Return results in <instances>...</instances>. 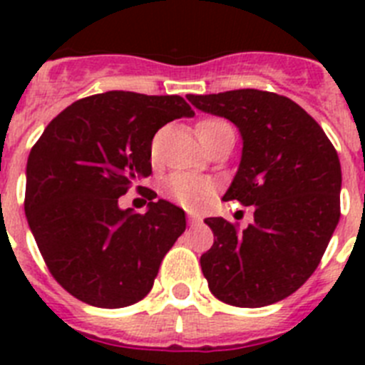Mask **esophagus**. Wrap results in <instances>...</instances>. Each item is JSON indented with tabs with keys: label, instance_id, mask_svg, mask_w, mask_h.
Returning a JSON list of instances; mask_svg holds the SVG:
<instances>
[{
	"label": "esophagus",
	"instance_id": "1",
	"mask_svg": "<svg viewBox=\"0 0 365 365\" xmlns=\"http://www.w3.org/2000/svg\"><path fill=\"white\" fill-rule=\"evenodd\" d=\"M188 221H190V225H195V222H201V217H199L197 214H192V212H190Z\"/></svg>",
	"mask_w": 365,
	"mask_h": 365
}]
</instances>
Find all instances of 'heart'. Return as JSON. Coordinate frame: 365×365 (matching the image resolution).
Listing matches in <instances>:
<instances>
[{"label": "heart", "instance_id": "1", "mask_svg": "<svg viewBox=\"0 0 365 365\" xmlns=\"http://www.w3.org/2000/svg\"><path fill=\"white\" fill-rule=\"evenodd\" d=\"M225 128H232L227 120L222 118H202L195 125L199 140H206L208 137L219 130ZM215 185L214 180L208 177H199V175H190V173H173L170 179L166 180V193L173 201L179 205L186 206L190 210H197L205 205L210 195L214 193Z\"/></svg>", "mask_w": 365, "mask_h": 365}]
</instances>
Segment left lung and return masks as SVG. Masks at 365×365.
I'll list each match as a JSON object with an SVG mask.
<instances>
[{
  "label": "left lung",
  "mask_w": 365,
  "mask_h": 365,
  "mask_svg": "<svg viewBox=\"0 0 365 365\" xmlns=\"http://www.w3.org/2000/svg\"><path fill=\"white\" fill-rule=\"evenodd\" d=\"M197 109L240 128L243 153L227 201L254 206L245 230L205 222L214 245L201 256L212 294L235 307H265L311 278L340 219L341 168L320 124L296 102L259 89L188 95Z\"/></svg>",
  "instance_id": "1"
}]
</instances>
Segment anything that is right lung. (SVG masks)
Instances as JSON below:
<instances>
[{"mask_svg": "<svg viewBox=\"0 0 365 365\" xmlns=\"http://www.w3.org/2000/svg\"><path fill=\"white\" fill-rule=\"evenodd\" d=\"M193 115L182 96L108 91L63 109L32 146L25 215L45 265L74 298L118 309L151 291L185 212L153 202L151 190L146 214L122 210L118 197L151 173L155 133Z\"/></svg>", "mask_w": 365, "mask_h": 365, "instance_id": "obj_1", "label": "right lung"}]
</instances>
